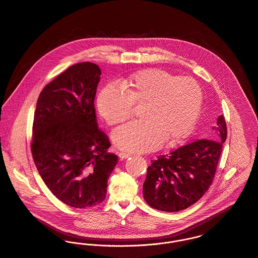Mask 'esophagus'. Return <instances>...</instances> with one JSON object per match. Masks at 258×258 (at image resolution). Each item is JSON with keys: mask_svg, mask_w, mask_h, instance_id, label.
<instances>
[{"mask_svg": "<svg viewBox=\"0 0 258 258\" xmlns=\"http://www.w3.org/2000/svg\"><path fill=\"white\" fill-rule=\"evenodd\" d=\"M118 156H119V158H120V159H125V158L130 157L131 155H130V154H126V153H119V154H118Z\"/></svg>", "mask_w": 258, "mask_h": 258, "instance_id": "34e87169", "label": "esophagus"}]
</instances>
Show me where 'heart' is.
<instances>
[{
  "label": "heart",
  "mask_w": 258,
  "mask_h": 258,
  "mask_svg": "<svg viewBox=\"0 0 258 258\" xmlns=\"http://www.w3.org/2000/svg\"><path fill=\"white\" fill-rule=\"evenodd\" d=\"M122 89L107 85L97 98L103 120L117 124L127 120L134 106L143 105L144 120L123 124L112 133L114 146L126 153H146L158 149L164 141L177 144L192 132L200 116L204 95L190 77H177L150 69L134 74Z\"/></svg>",
  "instance_id": "obj_1"
}]
</instances>
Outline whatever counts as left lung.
I'll use <instances>...</instances> for the list:
<instances>
[{
  "label": "left lung",
  "instance_id": "1",
  "mask_svg": "<svg viewBox=\"0 0 258 258\" xmlns=\"http://www.w3.org/2000/svg\"><path fill=\"white\" fill-rule=\"evenodd\" d=\"M216 124L209 139L194 141L152 161L143 187L149 206L176 212L203 198L214 178L227 135L222 114Z\"/></svg>",
  "mask_w": 258,
  "mask_h": 258
}]
</instances>
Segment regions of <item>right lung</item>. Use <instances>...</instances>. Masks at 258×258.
<instances>
[{
    "instance_id": "obj_1",
    "label": "right lung",
    "mask_w": 258,
    "mask_h": 258,
    "mask_svg": "<svg viewBox=\"0 0 258 258\" xmlns=\"http://www.w3.org/2000/svg\"><path fill=\"white\" fill-rule=\"evenodd\" d=\"M101 75L90 61L70 67L43 89L34 115L36 167L53 196L76 208L103 203L118 161L98 126L94 101Z\"/></svg>"
}]
</instances>
